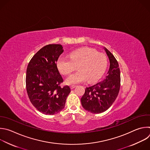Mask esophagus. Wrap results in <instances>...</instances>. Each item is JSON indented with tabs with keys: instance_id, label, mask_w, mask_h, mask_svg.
<instances>
[{
	"instance_id": "1",
	"label": "esophagus",
	"mask_w": 150,
	"mask_h": 150,
	"mask_svg": "<svg viewBox=\"0 0 150 150\" xmlns=\"http://www.w3.org/2000/svg\"><path fill=\"white\" fill-rule=\"evenodd\" d=\"M75 87H76V85H72L70 86V88H71V89H73L75 88Z\"/></svg>"
}]
</instances>
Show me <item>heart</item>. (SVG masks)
<instances>
[{"label":"heart","instance_id":"heart-1","mask_svg":"<svg viewBox=\"0 0 150 150\" xmlns=\"http://www.w3.org/2000/svg\"><path fill=\"white\" fill-rule=\"evenodd\" d=\"M57 68L62 75H68L77 66L78 71L71 74L66 80L68 85L83 82L87 79L93 82L100 78L107 67V57L90 47H83L73 51L70 59L59 57L57 63Z\"/></svg>","mask_w":150,"mask_h":150}]
</instances>
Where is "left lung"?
Wrapping results in <instances>:
<instances>
[{
	"label": "left lung",
	"mask_w": 150,
	"mask_h": 150,
	"mask_svg": "<svg viewBox=\"0 0 150 150\" xmlns=\"http://www.w3.org/2000/svg\"><path fill=\"white\" fill-rule=\"evenodd\" d=\"M104 49L110 63L107 75L103 81L86 87L81 99L83 108L93 114L107 111L115 101L120 88L121 76L118 63L106 47Z\"/></svg>",
	"instance_id": "obj_1"
}]
</instances>
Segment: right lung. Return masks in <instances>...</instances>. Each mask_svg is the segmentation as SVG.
<instances>
[{"mask_svg":"<svg viewBox=\"0 0 150 150\" xmlns=\"http://www.w3.org/2000/svg\"><path fill=\"white\" fill-rule=\"evenodd\" d=\"M64 52L60 44H50L37 52L28 64L26 87L32 104L45 115L62 111L71 92L69 86L61 87L64 80L57 62Z\"/></svg>","mask_w":150,"mask_h":150,"instance_id":"1","label":"right lung"}]
</instances>
